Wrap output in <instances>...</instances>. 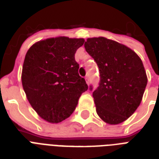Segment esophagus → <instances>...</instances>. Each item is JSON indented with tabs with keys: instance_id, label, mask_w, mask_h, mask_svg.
<instances>
[{
	"instance_id": "1",
	"label": "esophagus",
	"mask_w": 159,
	"mask_h": 159,
	"mask_svg": "<svg viewBox=\"0 0 159 159\" xmlns=\"http://www.w3.org/2000/svg\"><path fill=\"white\" fill-rule=\"evenodd\" d=\"M86 82H87V83L88 85H89V82H90V81H89V77H88V76H87V77H86Z\"/></svg>"
}]
</instances>
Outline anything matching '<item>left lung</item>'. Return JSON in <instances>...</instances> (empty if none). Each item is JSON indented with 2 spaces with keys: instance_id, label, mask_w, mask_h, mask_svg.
Segmentation results:
<instances>
[{
  "instance_id": "1",
  "label": "left lung",
  "mask_w": 159,
  "mask_h": 159,
  "mask_svg": "<svg viewBox=\"0 0 159 159\" xmlns=\"http://www.w3.org/2000/svg\"><path fill=\"white\" fill-rule=\"evenodd\" d=\"M84 47L99 67L92 93L97 115L111 125L123 122L139 107L147 86L143 62L129 48L104 37L87 39Z\"/></svg>"
}]
</instances>
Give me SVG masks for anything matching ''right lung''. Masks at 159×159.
I'll list each match as a JSON object with an SVG mask.
<instances>
[{"label":"right lung","mask_w":159,"mask_h":159,"mask_svg":"<svg viewBox=\"0 0 159 159\" xmlns=\"http://www.w3.org/2000/svg\"><path fill=\"white\" fill-rule=\"evenodd\" d=\"M83 43V39H47L34 43L26 53L21 76L24 91L34 110L50 123L69 117L88 89L75 60Z\"/></svg>","instance_id":"1"}]
</instances>
